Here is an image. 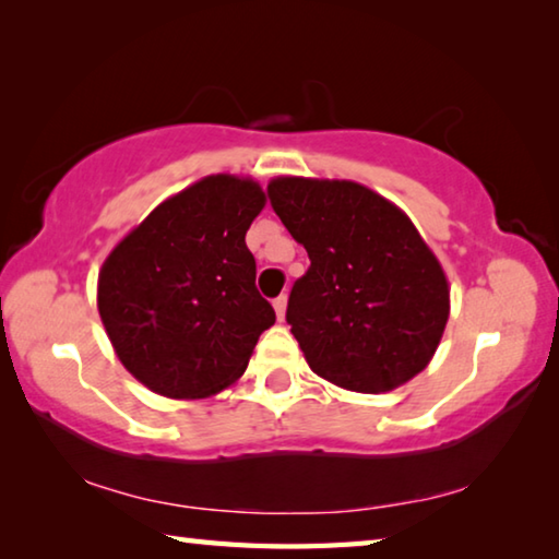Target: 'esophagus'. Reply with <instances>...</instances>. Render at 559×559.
Returning <instances> with one entry per match:
<instances>
[{
  "instance_id": "1",
  "label": "esophagus",
  "mask_w": 559,
  "mask_h": 559,
  "mask_svg": "<svg viewBox=\"0 0 559 559\" xmlns=\"http://www.w3.org/2000/svg\"><path fill=\"white\" fill-rule=\"evenodd\" d=\"M286 302H288V298H286V296H278L276 300H273V308H276V316H278V320L286 318Z\"/></svg>"
}]
</instances>
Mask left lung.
Wrapping results in <instances>:
<instances>
[{"label":"left lung","mask_w":559,"mask_h":559,"mask_svg":"<svg viewBox=\"0 0 559 559\" xmlns=\"http://www.w3.org/2000/svg\"><path fill=\"white\" fill-rule=\"evenodd\" d=\"M273 212L306 246L286 320L310 370L380 394L429 365L449 320V283L409 216L347 179L278 177Z\"/></svg>","instance_id":"1"}]
</instances>
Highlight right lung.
<instances>
[{
  "mask_svg": "<svg viewBox=\"0 0 559 559\" xmlns=\"http://www.w3.org/2000/svg\"><path fill=\"white\" fill-rule=\"evenodd\" d=\"M266 204L253 179L212 175L169 197L110 251L98 313L126 370L173 400L239 380L276 323L246 231Z\"/></svg>",
  "mask_w": 559,
  "mask_h": 559,
  "instance_id": "right-lung-1",
  "label": "right lung"
}]
</instances>
